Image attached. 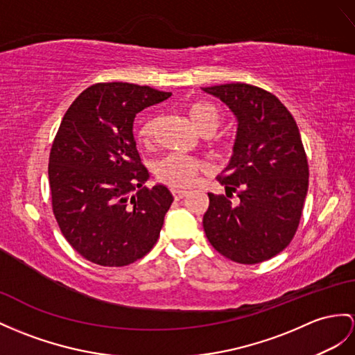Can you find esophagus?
<instances>
[{
	"mask_svg": "<svg viewBox=\"0 0 355 355\" xmlns=\"http://www.w3.org/2000/svg\"><path fill=\"white\" fill-rule=\"evenodd\" d=\"M171 194H173V197H175V200H180V198H184L187 194H188V191H185V189H171Z\"/></svg>",
	"mask_w": 355,
	"mask_h": 355,
	"instance_id": "1",
	"label": "esophagus"
}]
</instances>
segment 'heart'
Returning a JSON list of instances; mask_svg holds the SVG:
<instances>
[{"label": "heart", "mask_w": 355, "mask_h": 355, "mask_svg": "<svg viewBox=\"0 0 355 355\" xmlns=\"http://www.w3.org/2000/svg\"><path fill=\"white\" fill-rule=\"evenodd\" d=\"M187 111L193 125L202 134L206 131H217L220 125V114L209 103L193 102L191 105H188ZM157 126V116L152 114L143 119L137 126V141L143 146H150L155 138ZM202 168L203 164L196 158L185 157V155L180 153H170L153 164V175L161 184L179 189L193 185L198 171Z\"/></svg>", "instance_id": "obj_1"}]
</instances>
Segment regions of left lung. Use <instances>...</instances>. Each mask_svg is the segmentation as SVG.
<instances>
[{"label":"left lung","mask_w":355,"mask_h":355,"mask_svg":"<svg viewBox=\"0 0 355 355\" xmlns=\"http://www.w3.org/2000/svg\"><path fill=\"white\" fill-rule=\"evenodd\" d=\"M203 90L238 119L233 157L218 178L226 196L207 193L206 238L233 262L261 263L289 245L300 224L309 164L298 126L277 96L256 85L232 83Z\"/></svg>","instance_id":"8db88e82"}]
</instances>
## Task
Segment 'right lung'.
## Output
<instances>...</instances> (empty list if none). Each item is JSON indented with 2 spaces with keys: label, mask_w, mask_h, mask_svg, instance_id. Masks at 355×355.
<instances>
[{
  "label": "right lung",
  "mask_w": 355,
  "mask_h": 355,
  "mask_svg": "<svg viewBox=\"0 0 355 355\" xmlns=\"http://www.w3.org/2000/svg\"><path fill=\"white\" fill-rule=\"evenodd\" d=\"M170 96L149 85L98 83L60 123L48 166L53 212L67 243L93 263L125 266L157 244L173 196L164 185L144 187L149 171L132 126L137 112Z\"/></svg>",
  "instance_id": "add662e5"
}]
</instances>
